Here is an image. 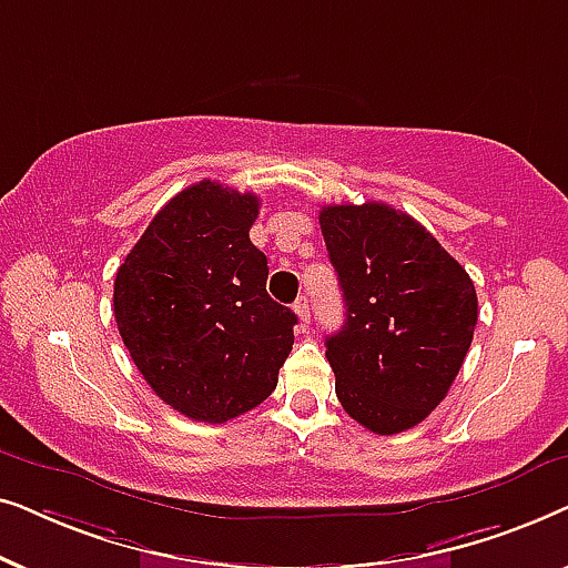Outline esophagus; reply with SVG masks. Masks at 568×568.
<instances>
[{
	"mask_svg": "<svg viewBox=\"0 0 568 568\" xmlns=\"http://www.w3.org/2000/svg\"><path fill=\"white\" fill-rule=\"evenodd\" d=\"M294 313H297L302 328H307V325H310V300L300 297L297 302H294Z\"/></svg>",
	"mask_w": 568,
	"mask_h": 568,
	"instance_id": "obj_1",
	"label": "esophagus"
}]
</instances>
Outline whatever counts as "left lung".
Here are the masks:
<instances>
[{
  "label": "left lung",
  "mask_w": 568,
  "mask_h": 568,
  "mask_svg": "<svg viewBox=\"0 0 568 568\" xmlns=\"http://www.w3.org/2000/svg\"><path fill=\"white\" fill-rule=\"evenodd\" d=\"M321 230L346 305L344 328L325 338L341 406L383 437L406 432L463 367L476 286L424 224L387 204L323 206Z\"/></svg>",
  "instance_id": "left-lung-1"
}]
</instances>
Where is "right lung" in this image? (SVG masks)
I'll return each mask as SVG.
<instances>
[{"mask_svg": "<svg viewBox=\"0 0 568 568\" xmlns=\"http://www.w3.org/2000/svg\"><path fill=\"white\" fill-rule=\"evenodd\" d=\"M258 196L193 183L154 214L113 284V315L146 385L193 422L224 424L274 393L297 315L268 297L251 243Z\"/></svg>", "mask_w": 568, "mask_h": 568, "instance_id": "1", "label": "right lung"}]
</instances>
